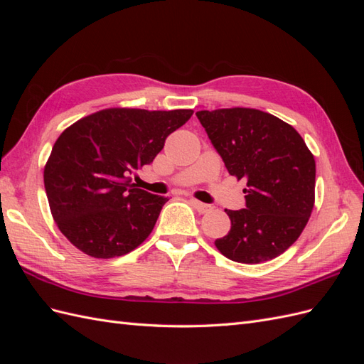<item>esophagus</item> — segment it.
<instances>
[{"mask_svg": "<svg viewBox=\"0 0 364 364\" xmlns=\"http://www.w3.org/2000/svg\"><path fill=\"white\" fill-rule=\"evenodd\" d=\"M190 202H191V205H193L200 214H206V213H209V211H211V209H213V206H209V205H206V203H202V202L196 200V199H191Z\"/></svg>", "mask_w": 364, "mask_h": 364, "instance_id": "1", "label": "esophagus"}]
</instances>
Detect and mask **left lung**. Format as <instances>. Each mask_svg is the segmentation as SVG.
Instances as JSON below:
<instances>
[{
    "instance_id": "left-lung-1",
    "label": "left lung",
    "mask_w": 364,
    "mask_h": 364,
    "mask_svg": "<svg viewBox=\"0 0 364 364\" xmlns=\"http://www.w3.org/2000/svg\"><path fill=\"white\" fill-rule=\"evenodd\" d=\"M230 176L247 181L246 208L225 209L230 230L215 240L229 259L259 264L299 238L314 206L316 162L294 127L249 107L196 112Z\"/></svg>"
}]
</instances>
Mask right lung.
Listing matches in <instances>:
<instances>
[{
    "mask_svg": "<svg viewBox=\"0 0 364 364\" xmlns=\"http://www.w3.org/2000/svg\"><path fill=\"white\" fill-rule=\"evenodd\" d=\"M191 109L112 107L75 121L54 142L43 185L54 222L71 245L94 258L136 249L155 228L167 197L130 183Z\"/></svg>",
    "mask_w": 364,
    "mask_h": 364,
    "instance_id": "obj_1",
    "label": "right lung"
}]
</instances>
